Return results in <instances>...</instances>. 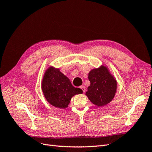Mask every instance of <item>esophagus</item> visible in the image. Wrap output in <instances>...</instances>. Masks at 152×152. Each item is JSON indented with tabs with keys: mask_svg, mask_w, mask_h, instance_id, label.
<instances>
[{
	"mask_svg": "<svg viewBox=\"0 0 152 152\" xmlns=\"http://www.w3.org/2000/svg\"><path fill=\"white\" fill-rule=\"evenodd\" d=\"M80 89L82 90V91H83V93H84V92L86 91V87L84 86H80Z\"/></svg>",
	"mask_w": 152,
	"mask_h": 152,
	"instance_id": "34e87169",
	"label": "esophagus"
}]
</instances>
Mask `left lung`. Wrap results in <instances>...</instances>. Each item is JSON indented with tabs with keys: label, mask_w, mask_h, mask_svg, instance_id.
Listing matches in <instances>:
<instances>
[{
	"label": "left lung",
	"mask_w": 152,
	"mask_h": 152,
	"mask_svg": "<svg viewBox=\"0 0 152 152\" xmlns=\"http://www.w3.org/2000/svg\"><path fill=\"white\" fill-rule=\"evenodd\" d=\"M91 82L87 87L86 96L98 107L107 104L113 99L117 90V82L110 74L107 67L92 70L88 76Z\"/></svg>",
	"instance_id": "1"
}]
</instances>
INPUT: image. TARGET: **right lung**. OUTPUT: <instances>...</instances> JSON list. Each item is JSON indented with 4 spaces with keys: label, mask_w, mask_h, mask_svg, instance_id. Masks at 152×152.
Here are the masks:
<instances>
[{
    "label": "right lung",
    "mask_w": 152,
    "mask_h": 152,
    "mask_svg": "<svg viewBox=\"0 0 152 152\" xmlns=\"http://www.w3.org/2000/svg\"><path fill=\"white\" fill-rule=\"evenodd\" d=\"M42 89L48 102L59 108H66L72 96L82 93L81 89L73 87L67 77L53 67L45 71Z\"/></svg>",
    "instance_id": "right-lung-1"
}]
</instances>
